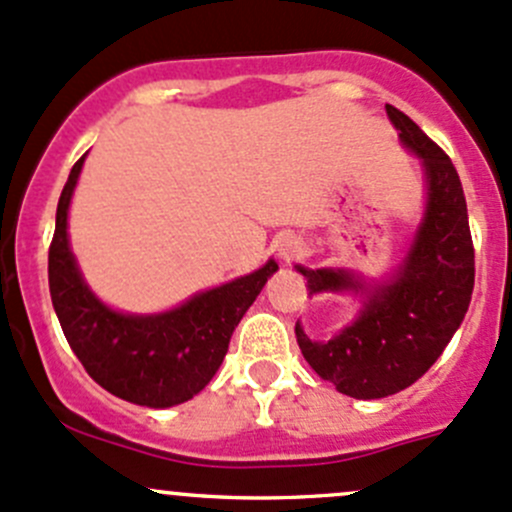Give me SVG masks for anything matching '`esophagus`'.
<instances>
[{
  "mask_svg": "<svg viewBox=\"0 0 512 512\" xmlns=\"http://www.w3.org/2000/svg\"><path fill=\"white\" fill-rule=\"evenodd\" d=\"M299 252H302V245H299L297 240H285L280 245V257L285 262H289V260H294V257L299 255Z\"/></svg>",
  "mask_w": 512,
  "mask_h": 512,
  "instance_id": "esophagus-1",
  "label": "esophagus"
}]
</instances>
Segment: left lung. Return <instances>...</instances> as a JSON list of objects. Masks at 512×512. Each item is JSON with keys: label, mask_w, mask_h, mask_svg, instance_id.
Listing matches in <instances>:
<instances>
[{"label": "left lung", "mask_w": 512, "mask_h": 512, "mask_svg": "<svg viewBox=\"0 0 512 512\" xmlns=\"http://www.w3.org/2000/svg\"><path fill=\"white\" fill-rule=\"evenodd\" d=\"M401 143L423 160L426 213L409 255L384 285L366 294L359 317L327 342H312L294 327L307 364L339 394L384 399L421 379L461 327L476 280V252L468 227L466 195L451 158L394 106H386ZM309 294L361 292L347 270L299 267Z\"/></svg>", "instance_id": "8db88e82"}]
</instances>
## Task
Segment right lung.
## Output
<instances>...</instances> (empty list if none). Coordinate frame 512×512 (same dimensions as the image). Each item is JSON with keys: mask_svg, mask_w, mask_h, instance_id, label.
I'll return each instance as SVG.
<instances>
[{"mask_svg": "<svg viewBox=\"0 0 512 512\" xmlns=\"http://www.w3.org/2000/svg\"><path fill=\"white\" fill-rule=\"evenodd\" d=\"M84 158L76 160L61 190L49 247V292L66 342L91 379L118 399L151 409L183 404L220 369L232 332L277 272V262L195 294L170 312L123 314L106 307L81 277L66 232Z\"/></svg>", "mask_w": 512, "mask_h": 512, "instance_id": "1", "label": "right lung"}]
</instances>
